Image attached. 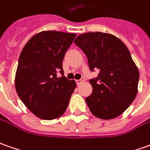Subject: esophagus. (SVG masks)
<instances>
[{
    "mask_svg": "<svg viewBox=\"0 0 150 150\" xmlns=\"http://www.w3.org/2000/svg\"><path fill=\"white\" fill-rule=\"evenodd\" d=\"M83 79H78V80H76V83H77V85H79L81 83H83Z\"/></svg>",
    "mask_w": 150,
    "mask_h": 150,
    "instance_id": "esophagus-1",
    "label": "esophagus"
}]
</instances>
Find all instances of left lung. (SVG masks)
<instances>
[{"label": "left lung", "mask_w": 150, "mask_h": 150, "mask_svg": "<svg viewBox=\"0 0 150 150\" xmlns=\"http://www.w3.org/2000/svg\"><path fill=\"white\" fill-rule=\"evenodd\" d=\"M75 45L85 53L91 71L99 69L96 79L89 80L92 93L85 98L91 113L110 120L123 113L138 92L139 70L126 46L110 33L80 34Z\"/></svg>", "instance_id": "8db88e82"}]
</instances>
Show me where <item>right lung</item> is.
Wrapping results in <instances>:
<instances>
[{"label": "right lung", "instance_id": "right-lung-1", "mask_svg": "<svg viewBox=\"0 0 150 150\" xmlns=\"http://www.w3.org/2000/svg\"><path fill=\"white\" fill-rule=\"evenodd\" d=\"M75 33L42 31L28 41L19 55L15 73L16 92L38 117L53 120L67 110L76 88L75 80L63 76L62 61ZM62 76L57 77L56 71Z\"/></svg>", "mask_w": 150, "mask_h": 150}]
</instances>
